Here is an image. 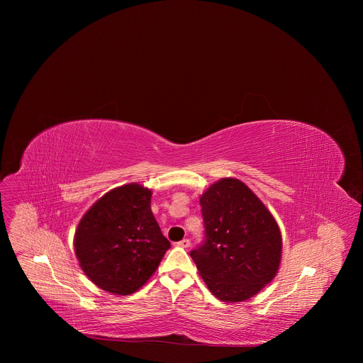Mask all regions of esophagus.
Instances as JSON below:
<instances>
[{
    "mask_svg": "<svg viewBox=\"0 0 363 363\" xmlns=\"http://www.w3.org/2000/svg\"><path fill=\"white\" fill-rule=\"evenodd\" d=\"M191 245V242H190V239H183V240H180V242H177V246H180V247H189Z\"/></svg>",
    "mask_w": 363,
    "mask_h": 363,
    "instance_id": "34e87169",
    "label": "esophagus"
}]
</instances>
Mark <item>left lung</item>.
I'll use <instances>...</instances> for the list:
<instances>
[{"label":"left lung","instance_id":"1","mask_svg":"<svg viewBox=\"0 0 363 363\" xmlns=\"http://www.w3.org/2000/svg\"><path fill=\"white\" fill-rule=\"evenodd\" d=\"M204 240L190 252L208 289L223 302H242L277 274L279 228L257 196L238 179H222L200 199Z\"/></svg>","mask_w":363,"mask_h":363}]
</instances>
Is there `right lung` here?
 <instances>
[{"label":"right lung","mask_w":363,"mask_h":363,"mask_svg":"<svg viewBox=\"0 0 363 363\" xmlns=\"http://www.w3.org/2000/svg\"><path fill=\"white\" fill-rule=\"evenodd\" d=\"M151 196L135 183L114 189L91 207L77 228L79 265L107 292L130 295L140 289L170 247L151 211Z\"/></svg>","instance_id":"1"}]
</instances>
